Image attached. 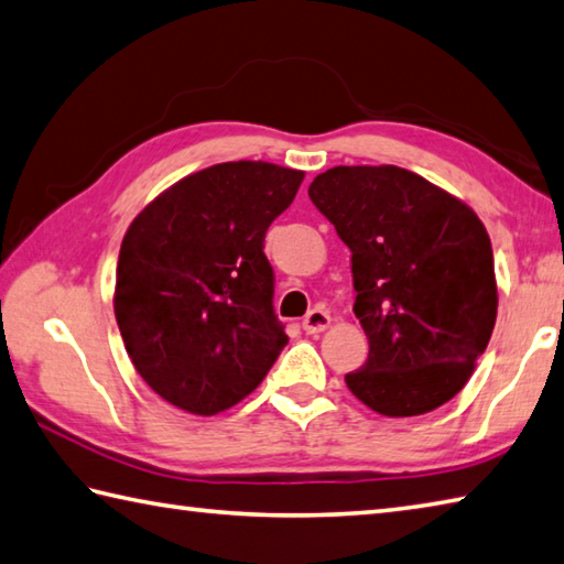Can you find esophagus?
I'll list each match as a JSON object with an SVG mask.
<instances>
[{
    "label": "esophagus",
    "mask_w": 564,
    "mask_h": 564,
    "mask_svg": "<svg viewBox=\"0 0 564 564\" xmlns=\"http://www.w3.org/2000/svg\"><path fill=\"white\" fill-rule=\"evenodd\" d=\"M328 324H332V316H328L324 310H312L302 318V328L306 334H322Z\"/></svg>",
    "instance_id": "34e87169"
}]
</instances>
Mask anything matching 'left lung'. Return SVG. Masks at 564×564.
Here are the masks:
<instances>
[{
	"label": "left lung",
	"mask_w": 564,
	"mask_h": 564,
	"mask_svg": "<svg viewBox=\"0 0 564 564\" xmlns=\"http://www.w3.org/2000/svg\"><path fill=\"white\" fill-rule=\"evenodd\" d=\"M350 250L368 360L346 376L388 417L437 410L471 378L496 310L494 250L474 210L400 166H334L310 186Z\"/></svg>",
	"instance_id": "8db88e82"
}]
</instances>
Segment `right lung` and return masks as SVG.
<instances>
[{"mask_svg":"<svg viewBox=\"0 0 564 564\" xmlns=\"http://www.w3.org/2000/svg\"><path fill=\"white\" fill-rule=\"evenodd\" d=\"M304 174L268 162L208 166L127 228L115 316L137 373L178 410L216 414L260 386L280 350L264 232Z\"/></svg>","mask_w":564,"mask_h":564,"instance_id":"1","label":"right lung"}]
</instances>
